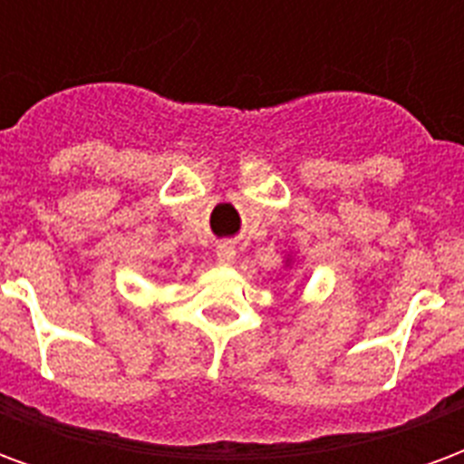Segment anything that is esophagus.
Returning a JSON list of instances; mask_svg holds the SVG:
<instances>
[{
	"label": "esophagus",
	"mask_w": 464,
	"mask_h": 464,
	"mask_svg": "<svg viewBox=\"0 0 464 464\" xmlns=\"http://www.w3.org/2000/svg\"><path fill=\"white\" fill-rule=\"evenodd\" d=\"M216 258L221 266H231L236 261V248H233L231 243H221L218 248H216Z\"/></svg>",
	"instance_id": "34e87169"
}]
</instances>
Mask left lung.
Masks as SVG:
<instances>
[{
    "label": "left lung",
    "mask_w": 464,
    "mask_h": 464,
    "mask_svg": "<svg viewBox=\"0 0 464 464\" xmlns=\"http://www.w3.org/2000/svg\"><path fill=\"white\" fill-rule=\"evenodd\" d=\"M293 263H295V258H293V253H288V256L283 258V266H285V268H293Z\"/></svg>",
    "instance_id": "1"
}]
</instances>
